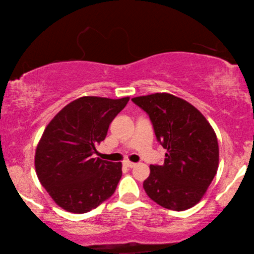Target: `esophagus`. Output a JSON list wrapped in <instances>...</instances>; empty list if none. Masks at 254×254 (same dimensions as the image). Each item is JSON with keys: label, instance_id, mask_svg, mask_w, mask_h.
I'll return each mask as SVG.
<instances>
[{"label": "esophagus", "instance_id": "esophagus-1", "mask_svg": "<svg viewBox=\"0 0 254 254\" xmlns=\"http://www.w3.org/2000/svg\"><path fill=\"white\" fill-rule=\"evenodd\" d=\"M124 165L127 166V168L131 169V168H134V166L136 165V164H135V163H133V162H130V161H125L124 162Z\"/></svg>", "mask_w": 254, "mask_h": 254}]
</instances>
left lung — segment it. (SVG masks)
Instances as JSON below:
<instances>
[{"label":"left lung","instance_id":"left-lung-1","mask_svg":"<svg viewBox=\"0 0 254 254\" xmlns=\"http://www.w3.org/2000/svg\"><path fill=\"white\" fill-rule=\"evenodd\" d=\"M150 118L157 141L166 149L163 165H150L145 193L166 209L182 211L206 194L218 168L216 134L192 104L170 93L135 97Z\"/></svg>","mask_w":254,"mask_h":254}]
</instances>
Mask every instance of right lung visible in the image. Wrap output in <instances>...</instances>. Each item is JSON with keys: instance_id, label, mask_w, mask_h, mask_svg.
Here are the masks:
<instances>
[{"instance_id": "obj_1", "label": "right lung", "mask_w": 254, "mask_h": 254, "mask_svg": "<svg viewBox=\"0 0 254 254\" xmlns=\"http://www.w3.org/2000/svg\"><path fill=\"white\" fill-rule=\"evenodd\" d=\"M128 100L129 97H81L65 105L45 128L34 166L41 185L62 209L88 213L112 196L123 164L92 155Z\"/></svg>"}]
</instances>
